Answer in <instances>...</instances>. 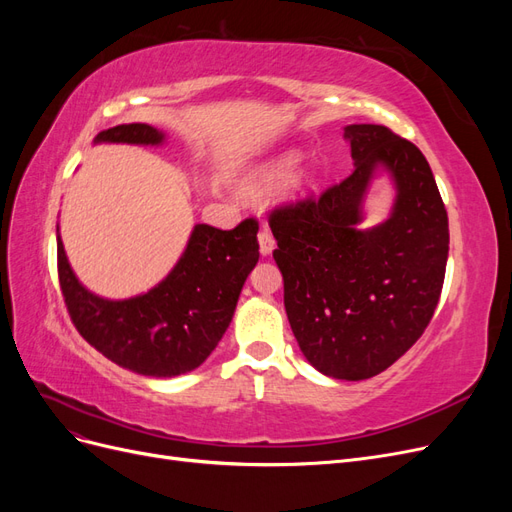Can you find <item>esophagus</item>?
Instances as JSON below:
<instances>
[{
  "label": "esophagus",
  "mask_w": 512,
  "mask_h": 512,
  "mask_svg": "<svg viewBox=\"0 0 512 512\" xmlns=\"http://www.w3.org/2000/svg\"><path fill=\"white\" fill-rule=\"evenodd\" d=\"M258 245H260V254L262 256H271L275 250V239L271 235V230L267 226H262L258 232Z\"/></svg>",
  "instance_id": "esophagus-1"
}]
</instances>
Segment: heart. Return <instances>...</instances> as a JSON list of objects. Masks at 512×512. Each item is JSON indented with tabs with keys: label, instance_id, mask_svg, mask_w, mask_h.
<instances>
[{
	"label": "heart",
	"instance_id": "heart-1",
	"mask_svg": "<svg viewBox=\"0 0 512 512\" xmlns=\"http://www.w3.org/2000/svg\"><path fill=\"white\" fill-rule=\"evenodd\" d=\"M301 164V153L286 151L265 164L252 168L241 181V194L247 198H262L269 192L282 188V185L292 177L294 170ZM316 179L312 175H299L290 183V194L301 196L309 190H314Z\"/></svg>",
	"mask_w": 512,
	"mask_h": 512
}]
</instances>
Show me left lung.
Returning <instances> with one entry per match:
<instances>
[{
    "label": "left lung",
    "mask_w": 512,
    "mask_h": 512,
    "mask_svg": "<svg viewBox=\"0 0 512 512\" xmlns=\"http://www.w3.org/2000/svg\"><path fill=\"white\" fill-rule=\"evenodd\" d=\"M354 170L318 200L277 209L273 258L290 329L309 365L335 380H367L408 352L438 305L448 215L416 145L389 128H344ZM380 172L394 183L390 215L365 229L364 196Z\"/></svg>",
    "instance_id": "obj_1"
}]
</instances>
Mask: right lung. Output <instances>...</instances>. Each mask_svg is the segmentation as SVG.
Returning a JSON list of instances; mask_svg holds the SVG:
<instances>
[{
  "label": "right lung",
  "instance_id": "1",
  "mask_svg": "<svg viewBox=\"0 0 512 512\" xmlns=\"http://www.w3.org/2000/svg\"><path fill=\"white\" fill-rule=\"evenodd\" d=\"M98 143L160 147L166 134L147 123L102 130ZM258 226L232 230L196 224L162 282L130 299H104L72 271L57 226L59 284L74 327L123 369L151 378L188 374L215 350L235 316L247 275L258 262Z\"/></svg>",
  "mask_w": 512,
  "mask_h": 512
}]
</instances>
